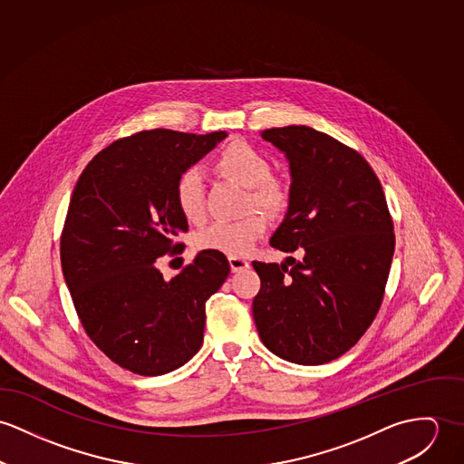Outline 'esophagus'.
<instances>
[{"label":"esophagus","instance_id":"esophagus-1","mask_svg":"<svg viewBox=\"0 0 464 464\" xmlns=\"http://www.w3.org/2000/svg\"><path fill=\"white\" fill-rule=\"evenodd\" d=\"M249 261L246 257L242 256H229V266L233 272H240V270H246L249 268Z\"/></svg>","mask_w":464,"mask_h":464}]
</instances>
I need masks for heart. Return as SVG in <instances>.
<instances>
[{"label":"heart","instance_id":"b5f03b06","mask_svg":"<svg viewBox=\"0 0 464 464\" xmlns=\"http://www.w3.org/2000/svg\"><path fill=\"white\" fill-rule=\"evenodd\" d=\"M213 163L220 174L249 188V207L253 205L270 215L285 211L288 205V192L279 179L272 178V165L268 158L253 146L246 142H231L218 151ZM174 201L188 220L203 217L205 176L198 167H188L178 176L174 185ZM265 229L266 222L257 213H249L235 220L217 218L196 235V246L199 249L238 256L255 247Z\"/></svg>","mask_w":464,"mask_h":464}]
</instances>
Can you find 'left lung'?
Here are the masks:
<instances>
[{
  "instance_id": "left-lung-1",
  "label": "left lung",
  "mask_w": 464,
  "mask_h": 464,
  "mask_svg": "<svg viewBox=\"0 0 464 464\" xmlns=\"http://www.w3.org/2000/svg\"><path fill=\"white\" fill-rule=\"evenodd\" d=\"M290 163V199L270 246L301 261L253 266V314L263 345L283 360L324 364L358 343L381 308L395 251L379 178L362 156L309 126L261 131Z\"/></svg>"
}]
</instances>
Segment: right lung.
<instances>
[{"instance_id": "add662e5", "label": "right lung", "mask_w": 464, "mask_h": 464, "mask_svg": "<svg viewBox=\"0 0 464 464\" xmlns=\"http://www.w3.org/2000/svg\"><path fill=\"white\" fill-rule=\"evenodd\" d=\"M226 131L150 130L111 142L82 172L67 209L60 259L80 322L110 360L163 375L203 343L207 301L229 274L218 251H201L170 281L156 261L179 253L188 231L174 201L178 176Z\"/></svg>"}]
</instances>
